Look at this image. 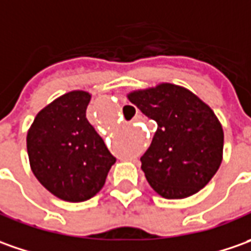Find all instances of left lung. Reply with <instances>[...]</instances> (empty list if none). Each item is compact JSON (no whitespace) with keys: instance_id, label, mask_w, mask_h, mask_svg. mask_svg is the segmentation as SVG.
<instances>
[{"instance_id":"left-lung-1","label":"left lung","mask_w":251,"mask_h":251,"mask_svg":"<svg viewBox=\"0 0 251 251\" xmlns=\"http://www.w3.org/2000/svg\"><path fill=\"white\" fill-rule=\"evenodd\" d=\"M157 132L140 158L152 189L165 199L197 193L217 174L222 161L224 130L205 102L185 87L161 83L127 94Z\"/></svg>"}]
</instances>
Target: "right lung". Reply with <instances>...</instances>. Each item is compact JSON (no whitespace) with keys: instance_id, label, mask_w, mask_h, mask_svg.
<instances>
[{"instance_id":"add662e5","label":"right lung","mask_w":251,"mask_h":251,"mask_svg":"<svg viewBox=\"0 0 251 251\" xmlns=\"http://www.w3.org/2000/svg\"><path fill=\"white\" fill-rule=\"evenodd\" d=\"M90 99L75 90L54 100L34 118L26 139L34 176L71 203L97 195L117 161L86 118Z\"/></svg>"}]
</instances>
